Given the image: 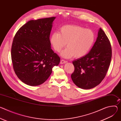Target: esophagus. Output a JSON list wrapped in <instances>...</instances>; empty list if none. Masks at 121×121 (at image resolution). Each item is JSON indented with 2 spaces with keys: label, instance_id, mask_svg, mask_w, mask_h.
Masks as SVG:
<instances>
[{
  "label": "esophagus",
  "instance_id": "34e87169",
  "mask_svg": "<svg viewBox=\"0 0 121 121\" xmlns=\"http://www.w3.org/2000/svg\"><path fill=\"white\" fill-rule=\"evenodd\" d=\"M67 61H65V60H64V59H62V60H61V61H60V63H61V64H65V63H67Z\"/></svg>",
  "mask_w": 121,
  "mask_h": 121
}]
</instances>
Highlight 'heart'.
<instances>
[{
    "label": "heart",
    "mask_w": 121,
    "mask_h": 121,
    "mask_svg": "<svg viewBox=\"0 0 121 121\" xmlns=\"http://www.w3.org/2000/svg\"><path fill=\"white\" fill-rule=\"evenodd\" d=\"M95 39V35L92 29L77 25H66L60 28L59 33H53L50 41L54 50L57 52L67 43L68 47L61 52V56L66 58L74 56L78 58L89 52Z\"/></svg>",
    "instance_id": "1"
}]
</instances>
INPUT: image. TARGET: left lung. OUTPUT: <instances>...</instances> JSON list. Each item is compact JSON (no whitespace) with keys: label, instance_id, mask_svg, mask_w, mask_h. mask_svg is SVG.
Segmentation results:
<instances>
[{"label":"left lung","instance_id":"left-lung-1","mask_svg":"<svg viewBox=\"0 0 121 121\" xmlns=\"http://www.w3.org/2000/svg\"><path fill=\"white\" fill-rule=\"evenodd\" d=\"M112 56L111 42L100 28L90 52L72 62L75 69L71 77L74 84L84 89L93 88L100 84L106 75Z\"/></svg>","mask_w":121,"mask_h":121}]
</instances>
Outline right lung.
Masks as SVG:
<instances>
[{
    "mask_svg": "<svg viewBox=\"0 0 121 121\" xmlns=\"http://www.w3.org/2000/svg\"><path fill=\"white\" fill-rule=\"evenodd\" d=\"M55 17L30 20L13 38L11 56L18 78L30 86L44 82L60 58L51 47L50 35Z\"/></svg>",
    "mask_w": 121,
    "mask_h": 121,
    "instance_id": "1",
    "label": "right lung"
}]
</instances>
